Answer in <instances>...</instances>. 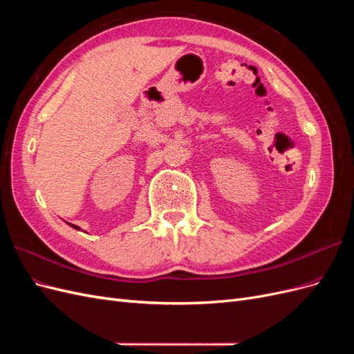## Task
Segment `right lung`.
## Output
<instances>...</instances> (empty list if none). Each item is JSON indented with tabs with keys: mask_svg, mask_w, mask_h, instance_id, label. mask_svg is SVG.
Wrapping results in <instances>:
<instances>
[{
	"mask_svg": "<svg viewBox=\"0 0 354 354\" xmlns=\"http://www.w3.org/2000/svg\"><path fill=\"white\" fill-rule=\"evenodd\" d=\"M69 224H71V223H69ZM71 226H72V227H73V229H77V230H81V229H80V227H78V226H75V224H71Z\"/></svg>",
	"mask_w": 354,
	"mask_h": 354,
	"instance_id": "right-lung-1",
	"label": "right lung"
}]
</instances>
